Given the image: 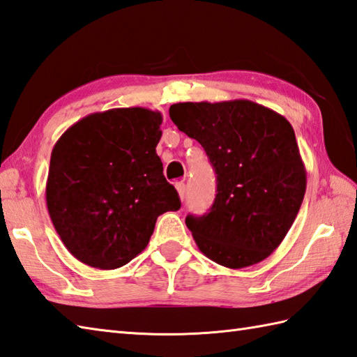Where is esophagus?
I'll return each instance as SVG.
<instances>
[{"label":"esophagus","mask_w":357,"mask_h":357,"mask_svg":"<svg viewBox=\"0 0 357 357\" xmlns=\"http://www.w3.org/2000/svg\"><path fill=\"white\" fill-rule=\"evenodd\" d=\"M176 189H177V192H178L180 200H183L185 195H186V185L183 183V181H177Z\"/></svg>","instance_id":"esophagus-1"}]
</instances>
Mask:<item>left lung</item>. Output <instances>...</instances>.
Here are the masks:
<instances>
[{"instance_id":"8db88e82","label":"left lung","mask_w":357,"mask_h":357,"mask_svg":"<svg viewBox=\"0 0 357 357\" xmlns=\"http://www.w3.org/2000/svg\"><path fill=\"white\" fill-rule=\"evenodd\" d=\"M169 117L202 144L217 174L209 213L185 220L199 250L232 270L266 259L285 238L307 189L293 126L250 100L177 103Z\"/></svg>"}]
</instances>
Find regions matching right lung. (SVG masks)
<instances>
[{"instance_id":"add662e5","label":"right lung","mask_w":357,"mask_h":357,"mask_svg":"<svg viewBox=\"0 0 357 357\" xmlns=\"http://www.w3.org/2000/svg\"><path fill=\"white\" fill-rule=\"evenodd\" d=\"M162 114L96 112L72 125L50 155L46 203L68 251L98 270L126 265L149 243L157 217L180 209L155 148Z\"/></svg>"}]
</instances>
